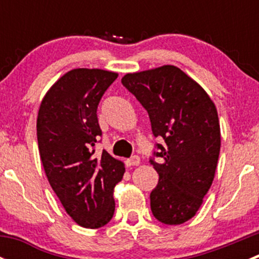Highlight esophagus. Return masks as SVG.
<instances>
[{
	"mask_svg": "<svg viewBox=\"0 0 259 259\" xmlns=\"http://www.w3.org/2000/svg\"><path fill=\"white\" fill-rule=\"evenodd\" d=\"M139 163H140V158H139V155H133L132 158L127 159V160H126L127 166H135V165H139Z\"/></svg>",
	"mask_w": 259,
	"mask_h": 259,
	"instance_id": "obj_1",
	"label": "esophagus"
}]
</instances>
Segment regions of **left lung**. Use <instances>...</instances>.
<instances>
[{"instance_id":"8db88e82","label":"left lung","mask_w":259,"mask_h":259,"mask_svg":"<svg viewBox=\"0 0 259 259\" xmlns=\"http://www.w3.org/2000/svg\"><path fill=\"white\" fill-rule=\"evenodd\" d=\"M121 83L148 111L155 144L150 164L159 174L150 208L159 222L178 226L195 215L214 179L221 129L208 94L176 66L127 74Z\"/></svg>"}]
</instances>
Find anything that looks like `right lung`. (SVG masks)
I'll list each match as a JSON object with an SVG mask.
<instances>
[{
  "label": "right lung",
  "instance_id": "1",
  "mask_svg": "<svg viewBox=\"0 0 259 259\" xmlns=\"http://www.w3.org/2000/svg\"><path fill=\"white\" fill-rule=\"evenodd\" d=\"M117 74L75 69L48 91L37 116V143L50 185L66 213L85 228H100L115 210L114 187L124 164L108 151L95 154L103 135L98 106Z\"/></svg>",
  "mask_w": 259,
  "mask_h": 259
}]
</instances>
